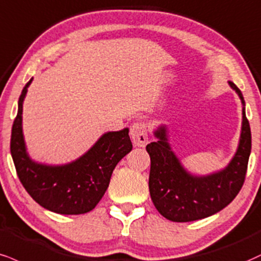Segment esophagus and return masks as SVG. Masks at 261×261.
<instances>
[{"mask_svg": "<svg viewBox=\"0 0 261 261\" xmlns=\"http://www.w3.org/2000/svg\"><path fill=\"white\" fill-rule=\"evenodd\" d=\"M131 140L136 147H144L148 142V134L144 122H134L131 126Z\"/></svg>", "mask_w": 261, "mask_h": 261, "instance_id": "34e87169", "label": "esophagus"}]
</instances>
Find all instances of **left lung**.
<instances>
[{
	"label": "left lung",
	"mask_w": 261,
	"mask_h": 261,
	"mask_svg": "<svg viewBox=\"0 0 261 261\" xmlns=\"http://www.w3.org/2000/svg\"><path fill=\"white\" fill-rule=\"evenodd\" d=\"M228 85L242 102V127L236 153L224 169L208 175L188 171L171 148L166 125H159L154 130L158 141L147 144L150 156V198L168 220L188 222L214 215L227 206L243 186L252 149V134L243 95L233 83L228 81Z\"/></svg>",
	"instance_id": "8db88e82"
}]
</instances>
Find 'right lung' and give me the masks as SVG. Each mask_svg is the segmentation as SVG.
I'll use <instances>...</instances> for the list:
<instances>
[{
    "label": "right lung",
    "mask_w": 261,
    "mask_h": 261,
    "mask_svg": "<svg viewBox=\"0 0 261 261\" xmlns=\"http://www.w3.org/2000/svg\"><path fill=\"white\" fill-rule=\"evenodd\" d=\"M31 81L21 91L12 127L11 154L18 177L31 198L47 210L63 215L89 213L106 193L115 166L133 149L128 128L103 134L86 153L67 164L33 161L23 134V103Z\"/></svg>",
    "instance_id": "1"
}]
</instances>
